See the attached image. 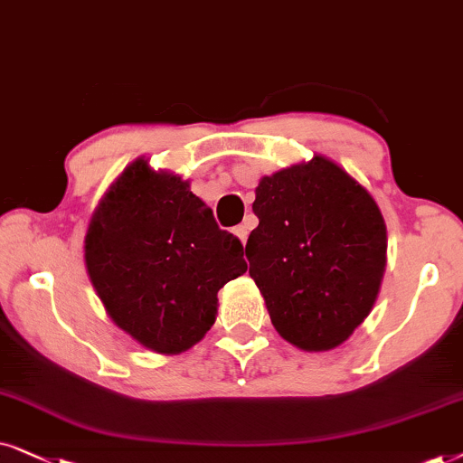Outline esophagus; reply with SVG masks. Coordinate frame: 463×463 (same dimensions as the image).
I'll return each mask as SVG.
<instances>
[{
	"label": "esophagus",
	"mask_w": 463,
	"mask_h": 463,
	"mask_svg": "<svg viewBox=\"0 0 463 463\" xmlns=\"http://www.w3.org/2000/svg\"><path fill=\"white\" fill-rule=\"evenodd\" d=\"M250 231H251V226H250V224H239V226L235 228V235L239 237V241H241L243 245H245V241H248Z\"/></svg>",
	"instance_id": "esophagus-1"
}]
</instances>
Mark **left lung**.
Masks as SVG:
<instances>
[{
  "label": "left lung",
  "mask_w": 463,
  "mask_h": 463,
  "mask_svg": "<svg viewBox=\"0 0 463 463\" xmlns=\"http://www.w3.org/2000/svg\"><path fill=\"white\" fill-rule=\"evenodd\" d=\"M250 275L281 338L305 351L343 345L368 317L387 264V228L373 194L335 160L264 175Z\"/></svg>",
  "instance_id": "1"
}]
</instances>
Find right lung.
<instances>
[{"instance_id":"obj_1","label":"right lung","mask_w":463,"mask_h":463,"mask_svg":"<svg viewBox=\"0 0 463 463\" xmlns=\"http://www.w3.org/2000/svg\"><path fill=\"white\" fill-rule=\"evenodd\" d=\"M84 264L109 319L163 355L199 343L218 316V289L248 270L241 241L220 231L190 182L146 156L92 212Z\"/></svg>"}]
</instances>
